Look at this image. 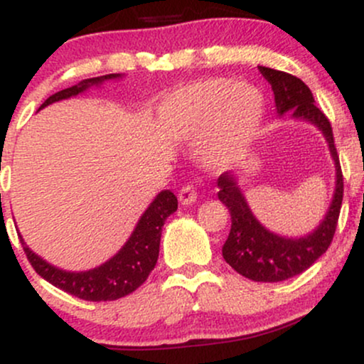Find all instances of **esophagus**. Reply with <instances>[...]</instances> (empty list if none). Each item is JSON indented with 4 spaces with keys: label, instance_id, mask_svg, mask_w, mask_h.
<instances>
[{
    "label": "esophagus",
    "instance_id": "34e87169",
    "mask_svg": "<svg viewBox=\"0 0 364 364\" xmlns=\"http://www.w3.org/2000/svg\"><path fill=\"white\" fill-rule=\"evenodd\" d=\"M196 196H198V195H196L195 188L186 185V186H183L181 190H179L178 198H179V203H181V205H191V203L196 202Z\"/></svg>",
    "mask_w": 364,
    "mask_h": 364
}]
</instances>
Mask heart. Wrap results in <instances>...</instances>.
I'll return each instance as SVG.
<instances>
[{
    "label": "heart",
    "mask_w": 364,
    "mask_h": 364,
    "mask_svg": "<svg viewBox=\"0 0 364 364\" xmlns=\"http://www.w3.org/2000/svg\"><path fill=\"white\" fill-rule=\"evenodd\" d=\"M159 123L171 140L198 141L202 164L210 173L231 168L252 147L267 118L258 87L236 78H203L171 92L159 106Z\"/></svg>",
    "instance_id": "obj_1"
}]
</instances>
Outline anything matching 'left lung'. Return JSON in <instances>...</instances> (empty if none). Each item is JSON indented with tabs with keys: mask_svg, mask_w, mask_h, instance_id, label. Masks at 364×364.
I'll return each instance as SVG.
<instances>
[{
	"mask_svg": "<svg viewBox=\"0 0 364 364\" xmlns=\"http://www.w3.org/2000/svg\"><path fill=\"white\" fill-rule=\"evenodd\" d=\"M258 70L272 85L279 118L289 114L291 119L313 124L327 141L336 168V186L327 212L315 229L296 237L272 232L257 219L236 174L224 173L217 179L219 200L231 214V231L223 246L224 260L250 281L281 282L304 272L327 252L339 220L344 183L332 128L327 116L315 106V99L306 83L294 75L267 66H258Z\"/></svg>",
	"mask_w": 364,
	"mask_h": 364,
	"instance_id": "obj_1",
	"label": "left lung"
}]
</instances>
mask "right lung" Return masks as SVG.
Returning <instances> with one entry per match:
<instances>
[{"label": "right lung", "instance_id": "add662e5", "mask_svg": "<svg viewBox=\"0 0 364 364\" xmlns=\"http://www.w3.org/2000/svg\"><path fill=\"white\" fill-rule=\"evenodd\" d=\"M123 77V73H109L102 75V77L87 78V80L78 82L77 85L53 94L51 97L46 99L39 111L48 107L49 104L77 97L78 94H83L92 87H101L106 82L121 80ZM176 208L178 198L174 193H171L169 190H162L140 215L135 229L132 231L127 243L118 250V253L112 255L109 260L101 263L99 267L82 270V272L60 269V267L46 262L43 257L28 248L22 235H20V241H22L23 252L36 272L49 284L56 286L58 289L68 292L75 298L85 299V301H114V299L132 294L147 281L149 274L154 270L159 258L162 225L171 214L176 212Z\"/></svg>", "mask_w": 364, "mask_h": 364}]
</instances>
